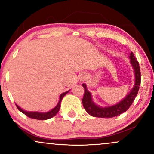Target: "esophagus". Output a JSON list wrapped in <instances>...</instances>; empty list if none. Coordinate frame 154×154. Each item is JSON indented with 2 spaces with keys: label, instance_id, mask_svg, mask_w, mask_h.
I'll return each instance as SVG.
<instances>
[{
  "label": "esophagus",
  "instance_id": "obj_1",
  "mask_svg": "<svg viewBox=\"0 0 154 154\" xmlns=\"http://www.w3.org/2000/svg\"><path fill=\"white\" fill-rule=\"evenodd\" d=\"M79 80L80 81H85L86 79L88 78V75L86 73H85V72H82V73H81L80 75H79Z\"/></svg>",
  "mask_w": 154,
  "mask_h": 154
}]
</instances>
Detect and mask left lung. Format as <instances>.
<instances>
[{
  "mask_svg": "<svg viewBox=\"0 0 154 154\" xmlns=\"http://www.w3.org/2000/svg\"><path fill=\"white\" fill-rule=\"evenodd\" d=\"M129 58L130 59V64L133 69L134 74H135V85L130 93L121 101H119L115 105L106 107H102L97 105L92 99V94L88 90L86 84L83 83L82 86L85 89V94L82 98V104L85 109L90 115L100 118L114 117V116L125 112L133 103L134 100L138 93L140 85L141 77L139 63L136 60L133 53H130Z\"/></svg>",
  "mask_w": 154,
  "mask_h": 154,
  "instance_id": "1",
  "label": "left lung"
}]
</instances>
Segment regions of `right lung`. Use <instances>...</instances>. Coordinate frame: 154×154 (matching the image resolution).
Here are the masks:
<instances>
[{
    "instance_id": "1",
    "label": "right lung",
    "mask_w": 154,
    "mask_h": 154,
    "mask_svg": "<svg viewBox=\"0 0 154 154\" xmlns=\"http://www.w3.org/2000/svg\"><path fill=\"white\" fill-rule=\"evenodd\" d=\"M70 91H68L65 93H61L59 96V103H57V105L55 106L54 109H51V111H48V112H39V111H27L22 109L20 106H19L17 104H16L17 106V109H19L21 112H22L23 114H25L26 116H27L28 117L32 118V119H38V120H45V119H51V118L54 117V116L56 115L58 112H59L60 107H61V102L62 98H63L65 95L67 93H69Z\"/></svg>"
}]
</instances>
